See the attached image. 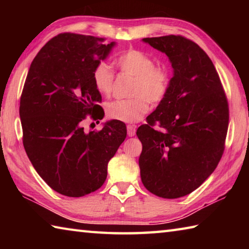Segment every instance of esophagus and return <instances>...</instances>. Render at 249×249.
Segmentation results:
<instances>
[{"label": "esophagus", "instance_id": "obj_1", "mask_svg": "<svg viewBox=\"0 0 249 249\" xmlns=\"http://www.w3.org/2000/svg\"><path fill=\"white\" fill-rule=\"evenodd\" d=\"M136 125H127V135L129 137H133L135 134H136Z\"/></svg>", "mask_w": 249, "mask_h": 249}]
</instances>
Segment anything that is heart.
Returning a JSON list of instances; mask_svg holds the SVG:
<instances>
[{
    "mask_svg": "<svg viewBox=\"0 0 249 249\" xmlns=\"http://www.w3.org/2000/svg\"><path fill=\"white\" fill-rule=\"evenodd\" d=\"M122 72L134 77L129 93L133 98L109 102L107 113L111 119L126 123L140 121L149 109V100L157 105L169 91L170 74L165 67L155 66L154 59L137 49H129L116 59ZM95 89L101 94L109 95L114 87L115 75L105 61L96 64L92 73Z\"/></svg>",
    "mask_w": 249,
    "mask_h": 249,
    "instance_id": "b5f03b06",
    "label": "heart"
}]
</instances>
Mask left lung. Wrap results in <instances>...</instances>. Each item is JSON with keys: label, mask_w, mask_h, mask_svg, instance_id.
<instances>
[{"label": "left lung", "mask_w": 249, "mask_h": 249, "mask_svg": "<svg viewBox=\"0 0 249 249\" xmlns=\"http://www.w3.org/2000/svg\"><path fill=\"white\" fill-rule=\"evenodd\" d=\"M142 41L167 54L174 77L166 98L137 129L141 178L153 195L177 199L199 188L220 162L229 103L215 67L199 45L179 35ZM156 124L162 129L155 130Z\"/></svg>", "instance_id": "obj_1"}]
</instances>
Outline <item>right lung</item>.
Returning a JSON list of instances; mask_svg holds the SVG:
<instances>
[{
    "mask_svg": "<svg viewBox=\"0 0 249 249\" xmlns=\"http://www.w3.org/2000/svg\"><path fill=\"white\" fill-rule=\"evenodd\" d=\"M59 34L34 58L20 96L19 116L25 151L43 180L62 196L79 197L102 187L107 163L126 138L121 121H108L99 132H84L91 115L102 120V96L92 73L115 43Z\"/></svg>",
    "mask_w": 249,
    "mask_h": 249,
    "instance_id": "1",
    "label": "right lung"
}]
</instances>
